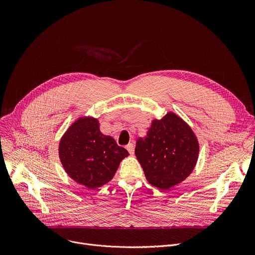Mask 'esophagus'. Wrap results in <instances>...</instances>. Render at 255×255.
<instances>
[{
    "instance_id": "esophagus-1",
    "label": "esophagus",
    "mask_w": 255,
    "mask_h": 255,
    "mask_svg": "<svg viewBox=\"0 0 255 255\" xmlns=\"http://www.w3.org/2000/svg\"><path fill=\"white\" fill-rule=\"evenodd\" d=\"M126 149H127V150H128V152L132 155L133 153H134V144H133L132 142L128 143V144L126 145Z\"/></svg>"
}]
</instances>
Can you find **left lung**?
<instances>
[{"instance_id":"obj_1","label":"left lung","mask_w":255,"mask_h":255,"mask_svg":"<svg viewBox=\"0 0 255 255\" xmlns=\"http://www.w3.org/2000/svg\"><path fill=\"white\" fill-rule=\"evenodd\" d=\"M135 156L148 182L167 190L188 177L198 156L196 136L177 115L154 120L145 138L136 141Z\"/></svg>"}]
</instances>
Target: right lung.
<instances>
[{"label": "right lung", "mask_w": 255, "mask_h": 255, "mask_svg": "<svg viewBox=\"0 0 255 255\" xmlns=\"http://www.w3.org/2000/svg\"><path fill=\"white\" fill-rule=\"evenodd\" d=\"M59 155L70 178L94 189L109 183L129 154L113 137L102 134L96 119L82 118L62 137Z\"/></svg>", "instance_id": "obj_1"}]
</instances>
